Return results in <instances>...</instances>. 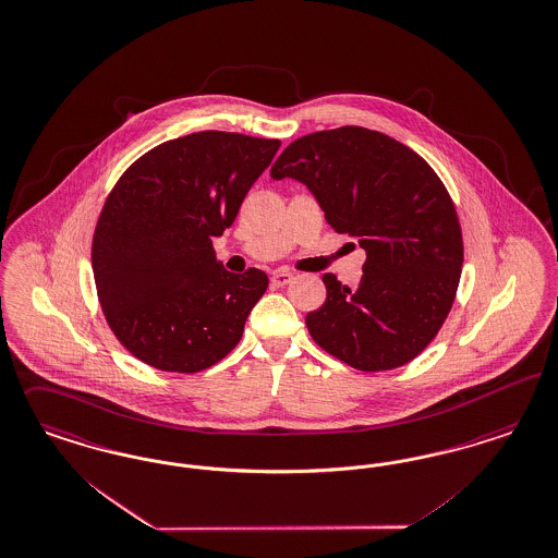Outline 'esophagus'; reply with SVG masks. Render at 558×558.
<instances>
[{"label": "esophagus", "instance_id": "obj_1", "mask_svg": "<svg viewBox=\"0 0 558 558\" xmlns=\"http://www.w3.org/2000/svg\"><path fill=\"white\" fill-rule=\"evenodd\" d=\"M291 279H293V275H291L289 270L279 269L272 272V277H270V283H272V286H277V288H283V286H288Z\"/></svg>", "mask_w": 558, "mask_h": 558}]
</instances>
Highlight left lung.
Returning <instances> with one entry per match:
<instances>
[{
	"label": "left lung",
	"instance_id": "8db88e82",
	"mask_svg": "<svg viewBox=\"0 0 558 558\" xmlns=\"http://www.w3.org/2000/svg\"><path fill=\"white\" fill-rule=\"evenodd\" d=\"M270 178L306 184L330 228L366 250L357 288L323 275L312 339L355 371L412 362L449 316L463 265L459 217L433 167L387 134L343 125L293 141Z\"/></svg>",
	"mask_w": 558,
	"mask_h": 558
}]
</instances>
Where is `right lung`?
I'll use <instances>...</instances> for the list:
<instances>
[{
    "label": "right lung",
    "instance_id": "obj_1",
    "mask_svg": "<svg viewBox=\"0 0 558 558\" xmlns=\"http://www.w3.org/2000/svg\"><path fill=\"white\" fill-rule=\"evenodd\" d=\"M281 143L205 130L150 148L111 187L93 233L105 320L150 368L194 374L233 350L269 288L233 275L213 238L229 228Z\"/></svg>",
    "mask_w": 558,
    "mask_h": 558
}]
</instances>
